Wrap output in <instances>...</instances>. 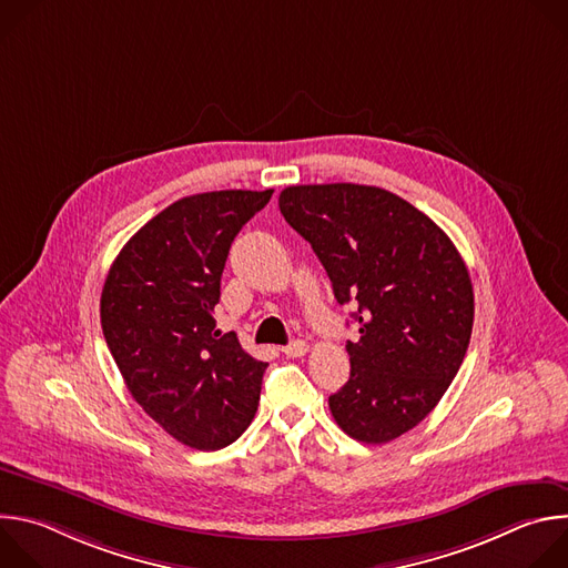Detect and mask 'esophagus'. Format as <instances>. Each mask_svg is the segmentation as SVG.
Here are the masks:
<instances>
[{
    "label": "esophagus",
    "instance_id": "obj_1",
    "mask_svg": "<svg viewBox=\"0 0 568 568\" xmlns=\"http://www.w3.org/2000/svg\"><path fill=\"white\" fill-rule=\"evenodd\" d=\"M281 351H283V355H287V357H303V355L307 353V344H305L303 339H296V342L283 346Z\"/></svg>",
    "mask_w": 568,
    "mask_h": 568
}]
</instances>
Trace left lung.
Segmentation results:
<instances>
[{
    "instance_id": "1",
    "label": "left lung",
    "mask_w": 568,
    "mask_h": 568,
    "mask_svg": "<svg viewBox=\"0 0 568 568\" xmlns=\"http://www.w3.org/2000/svg\"><path fill=\"white\" fill-rule=\"evenodd\" d=\"M278 206L328 272L339 305L353 303L359 339L346 344L348 382L328 397L355 440L382 445L425 420L469 346L474 292L447 233L377 186L307 184Z\"/></svg>"
}]
</instances>
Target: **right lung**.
Wrapping results in <instances>:
<instances>
[{"label":"right lung","mask_w":568,"mask_h":568,"mask_svg":"<svg viewBox=\"0 0 568 568\" xmlns=\"http://www.w3.org/2000/svg\"><path fill=\"white\" fill-rule=\"evenodd\" d=\"M213 191L182 197L143 224L101 294L108 348L141 409L182 445H231L256 416L265 362L215 328L220 278L237 231L272 197Z\"/></svg>","instance_id":"right-lung-1"}]
</instances>
